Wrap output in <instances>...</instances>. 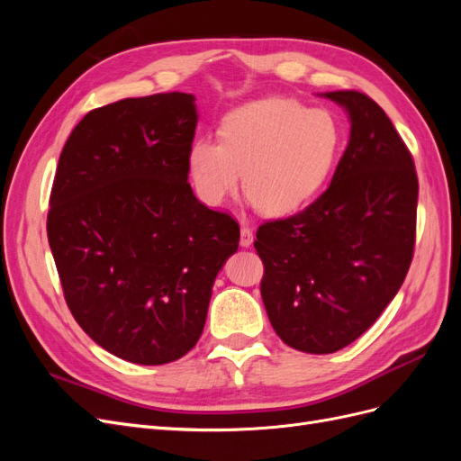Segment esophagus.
Returning a JSON list of instances; mask_svg holds the SVG:
<instances>
[{"mask_svg":"<svg viewBox=\"0 0 461 461\" xmlns=\"http://www.w3.org/2000/svg\"><path fill=\"white\" fill-rule=\"evenodd\" d=\"M252 242H254V232H252V229L242 225V229H240V246L249 248V246H252Z\"/></svg>","mask_w":461,"mask_h":461,"instance_id":"34e87169","label":"esophagus"}]
</instances>
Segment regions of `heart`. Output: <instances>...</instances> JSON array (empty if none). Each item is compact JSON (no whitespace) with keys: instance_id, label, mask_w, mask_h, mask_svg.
Here are the masks:
<instances>
[{"instance_id":"1","label":"heart","mask_w":461,"mask_h":461,"mask_svg":"<svg viewBox=\"0 0 461 461\" xmlns=\"http://www.w3.org/2000/svg\"><path fill=\"white\" fill-rule=\"evenodd\" d=\"M221 140L200 136L188 149V171L198 196L219 205L239 190L259 213L298 212L325 185L337 161L342 132L329 111L286 97H263L232 109L221 122Z\"/></svg>"}]
</instances>
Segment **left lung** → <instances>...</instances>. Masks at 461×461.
Wrapping results in <instances>:
<instances>
[{"mask_svg":"<svg viewBox=\"0 0 461 461\" xmlns=\"http://www.w3.org/2000/svg\"><path fill=\"white\" fill-rule=\"evenodd\" d=\"M350 115V142L329 188L303 212L267 221L254 242L261 298L285 344L332 354L393 302L415 246L417 173L394 124L369 95L327 92Z\"/></svg>","mask_w":461,"mask_h":461,"instance_id":"left-lung-1","label":"left lung"}]
</instances>
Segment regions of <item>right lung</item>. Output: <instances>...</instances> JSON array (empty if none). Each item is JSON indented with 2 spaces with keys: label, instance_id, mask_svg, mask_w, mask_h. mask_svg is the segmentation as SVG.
Segmentation results:
<instances>
[{
  "label": "right lung",
  "instance_id": "obj_1",
  "mask_svg": "<svg viewBox=\"0 0 461 461\" xmlns=\"http://www.w3.org/2000/svg\"><path fill=\"white\" fill-rule=\"evenodd\" d=\"M198 113L183 92L92 109L61 151L48 240L65 302L104 350L140 366L188 354L240 227L188 183Z\"/></svg>",
  "mask_w": 461,
  "mask_h": 461
}]
</instances>
